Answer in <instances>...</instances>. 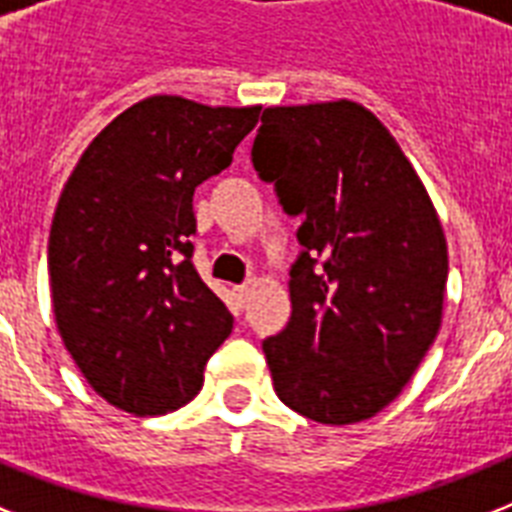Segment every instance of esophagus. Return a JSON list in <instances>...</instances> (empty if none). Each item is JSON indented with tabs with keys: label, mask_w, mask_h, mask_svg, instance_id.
Instances as JSON below:
<instances>
[{
	"label": "esophagus",
	"mask_w": 512,
	"mask_h": 512,
	"mask_svg": "<svg viewBox=\"0 0 512 512\" xmlns=\"http://www.w3.org/2000/svg\"><path fill=\"white\" fill-rule=\"evenodd\" d=\"M233 292H236V297H239V305H244L249 297V284H241V287H236Z\"/></svg>",
	"instance_id": "1"
}]
</instances>
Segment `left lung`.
Listing matches in <instances>:
<instances>
[{"label":"left lung","instance_id":"left-lung-1","mask_svg":"<svg viewBox=\"0 0 512 512\" xmlns=\"http://www.w3.org/2000/svg\"><path fill=\"white\" fill-rule=\"evenodd\" d=\"M252 164L300 217L292 316L263 340L276 396L321 425L385 409L441 327L444 228L377 116L350 100L265 108Z\"/></svg>","mask_w":512,"mask_h":512}]
</instances>
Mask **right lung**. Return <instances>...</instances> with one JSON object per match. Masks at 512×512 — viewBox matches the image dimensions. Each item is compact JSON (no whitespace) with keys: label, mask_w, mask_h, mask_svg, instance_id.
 <instances>
[{"label":"right lung","mask_w":512,"mask_h":512,"mask_svg":"<svg viewBox=\"0 0 512 512\" xmlns=\"http://www.w3.org/2000/svg\"><path fill=\"white\" fill-rule=\"evenodd\" d=\"M260 106L154 95L92 140L60 193L47 244L52 311L98 396L164 414L201 390L233 316L193 268V191L231 167Z\"/></svg>","instance_id":"add662e5"}]
</instances>
